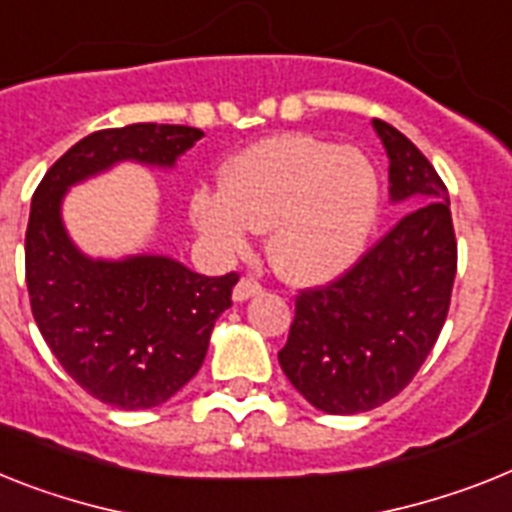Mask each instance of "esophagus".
<instances>
[{
    "label": "esophagus",
    "instance_id": "obj_1",
    "mask_svg": "<svg viewBox=\"0 0 512 512\" xmlns=\"http://www.w3.org/2000/svg\"><path fill=\"white\" fill-rule=\"evenodd\" d=\"M261 293V285H256L253 280H240L238 285H235V290H232V301L235 303H243L248 301V298H253V295Z\"/></svg>",
    "mask_w": 512,
    "mask_h": 512
}]
</instances>
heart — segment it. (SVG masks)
I'll return each instance as SVG.
<instances>
[{"label": "heart", "mask_w": 512, "mask_h": 512, "mask_svg": "<svg viewBox=\"0 0 512 512\" xmlns=\"http://www.w3.org/2000/svg\"><path fill=\"white\" fill-rule=\"evenodd\" d=\"M382 214V180L358 149L311 135H274L240 151L222 188L190 198L196 230L222 253H243L269 230L266 256L282 280L322 287L363 259Z\"/></svg>", "instance_id": "1"}]
</instances>
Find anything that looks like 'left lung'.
Listing matches in <instances>:
<instances>
[{
  "label": "left lung",
  "mask_w": 512,
  "mask_h": 512,
  "mask_svg": "<svg viewBox=\"0 0 512 512\" xmlns=\"http://www.w3.org/2000/svg\"><path fill=\"white\" fill-rule=\"evenodd\" d=\"M371 125L390 159V201L413 209L342 280L295 298L277 353L295 390L332 416L371 411L416 377L442 332L458 269L447 188L400 130Z\"/></svg>",
  "instance_id": "obj_1"
}]
</instances>
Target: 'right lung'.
Returning <instances> with one entry per match:
<instances>
[{
	"label": "right lung",
	"mask_w": 512,
	"mask_h": 512,
	"mask_svg": "<svg viewBox=\"0 0 512 512\" xmlns=\"http://www.w3.org/2000/svg\"><path fill=\"white\" fill-rule=\"evenodd\" d=\"M201 135L156 122L99 130L59 156L33 193L25 232L33 319L62 369L122 411L167 403L196 377L238 277H204L162 253L88 256L70 238L62 204L70 188L117 164L175 170Z\"/></svg>",
	"instance_id": "add662e5"
}]
</instances>
